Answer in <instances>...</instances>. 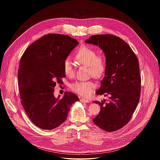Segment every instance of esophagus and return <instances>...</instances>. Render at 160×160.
<instances>
[{
	"label": "esophagus",
	"mask_w": 160,
	"mask_h": 160,
	"mask_svg": "<svg viewBox=\"0 0 160 160\" xmlns=\"http://www.w3.org/2000/svg\"><path fill=\"white\" fill-rule=\"evenodd\" d=\"M82 102H86V103H88V102H90V101L89 100V99H80V100Z\"/></svg>",
	"instance_id": "esophagus-1"
}]
</instances>
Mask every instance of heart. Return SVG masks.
I'll use <instances>...</instances> for the list:
<instances>
[{
  "label": "heart",
  "instance_id": "1",
  "mask_svg": "<svg viewBox=\"0 0 160 160\" xmlns=\"http://www.w3.org/2000/svg\"><path fill=\"white\" fill-rule=\"evenodd\" d=\"M77 61L80 64L89 67L91 76L96 78L103 76L106 71V58L102 55H97V52L87 46L81 47L76 54ZM65 74L69 77H73L75 74V68L69 59H66L63 64ZM96 85L91 81L77 82L71 84V89L80 95L88 97L91 95Z\"/></svg>",
  "mask_w": 160,
  "mask_h": 160
}]
</instances>
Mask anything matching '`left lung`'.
Masks as SVG:
<instances>
[{
    "mask_svg": "<svg viewBox=\"0 0 160 160\" xmlns=\"http://www.w3.org/2000/svg\"><path fill=\"white\" fill-rule=\"evenodd\" d=\"M86 42L99 46L107 62L105 76L96 93L108 99L93 101L100 106V112L92 121L108 132L121 129L130 121L140 99L141 77L137 56L125 41L113 35H93Z\"/></svg>",
    "mask_w": 160,
    "mask_h": 160,
    "instance_id": "8db88e82",
    "label": "left lung"
}]
</instances>
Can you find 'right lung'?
Masks as SVG:
<instances>
[{
  "mask_svg": "<svg viewBox=\"0 0 160 160\" xmlns=\"http://www.w3.org/2000/svg\"><path fill=\"white\" fill-rule=\"evenodd\" d=\"M78 44L68 35L47 34L33 42L23 54L18 71L22 104L31 121L41 129H53L64 122L76 95L66 92L54 96L57 83L65 77L63 62Z\"/></svg>",
  "mask_w": 160,
  "mask_h": 160,
  "instance_id": "add662e5",
  "label": "right lung"
}]
</instances>
